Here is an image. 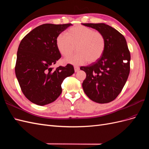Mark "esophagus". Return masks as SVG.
<instances>
[{"label":"esophagus","mask_w":149,"mask_h":149,"mask_svg":"<svg viewBox=\"0 0 149 149\" xmlns=\"http://www.w3.org/2000/svg\"><path fill=\"white\" fill-rule=\"evenodd\" d=\"M74 71L75 72H78L79 70V68L78 66H74Z\"/></svg>","instance_id":"34e87169"}]
</instances>
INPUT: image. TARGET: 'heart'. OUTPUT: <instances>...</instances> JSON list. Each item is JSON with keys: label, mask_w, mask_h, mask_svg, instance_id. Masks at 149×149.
Masks as SVG:
<instances>
[{"label": "heart", "mask_w": 149, "mask_h": 149, "mask_svg": "<svg viewBox=\"0 0 149 149\" xmlns=\"http://www.w3.org/2000/svg\"><path fill=\"white\" fill-rule=\"evenodd\" d=\"M66 35L60 34L56 40L58 51L63 56L77 52L67 57L65 62L73 65H83L88 61L93 63L102 56L106 48V40L100 31L81 25H74L68 30Z\"/></svg>", "instance_id": "b5f03b06"}]
</instances>
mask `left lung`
Returning <instances> with one entry per match:
<instances>
[{
	"label": "left lung",
	"mask_w": 149,
	"mask_h": 149,
	"mask_svg": "<svg viewBox=\"0 0 149 149\" xmlns=\"http://www.w3.org/2000/svg\"><path fill=\"white\" fill-rule=\"evenodd\" d=\"M101 32L106 40V48L97 61L80 69L86 74L83 88L90 100L97 103L114 100L127 81L130 72V54L125 38L105 24H83Z\"/></svg>",
	"instance_id": "1"
}]
</instances>
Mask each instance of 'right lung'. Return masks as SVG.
<instances>
[{"label":"right lung","instance_id":"add662e5","mask_svg":"<svg viewBox=\"0 0 149 149\" xmlns=\"http://www.w3.org/2000/svg\"><path fill=\"white\" fill-rule=\"evenodd\" d=\"M71 24L40 25L25 35L20 43L15 66L22 93L35 104L44 106L55 101L62 91L63 80L74 73L73 66L56 68L61 58L56 40Z\"/></svg>","mask_w":149,"mask_h":149}]
</instances>
